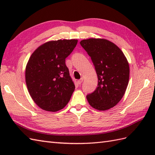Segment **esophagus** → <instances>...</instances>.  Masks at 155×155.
<instances>
[{"instance_id":"1","label":"esophagus","mask_w":155,"mask_h":155,"mask_svg":"<svg viewBox=\"0 0 155 155\" xmlns=\"http://www.w3.org/2000/svg\"><path fill=\"white\" fill-rule=\"evenodd\" d=\"M83 80H84V78H81V79H79V80H78V81H77V83H78V84H81L82 83H83Z\"/></svg>"}]
</instances>
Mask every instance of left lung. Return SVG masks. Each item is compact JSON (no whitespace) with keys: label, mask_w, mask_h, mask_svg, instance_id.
I'll return each instance as SVG.
<instances>
[{"label":"left lung","mask_w":155,"mask_h":155,"mask_svg":"<svg viewBox=\"0 0 155 155\" xmlns=\"http://www.w3.org/2000/svg\"><path fill=\"white\" fill-rule=\"evenodd\" d=\"M80 44L87 52L96 70L98 87L87 96L91 106L107 110L117 105L124 96L129 81V64L117 46L107 39L88 38Z\"/></svg>","instance_id":"1"}]
</instances>
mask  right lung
Masks as SVG:
<instances>
[{
	"label": "right lung",
	"instance_id": "1",
	"mask_svg": "<svg viewBox=\"0 0 155 155\" xmlns=\"http://www.w3.org/2000/svg\"><path fill=\"white\" fill-rule=\"evenodd\" d=\"M77 39L51 41L41 45L29 58L25 80L32 100L42 110L57 112L68 104L75 86L65 64Z\"/></svg>",
	"mask_w": 155,
	"mask_h": 155
}]
</instances>
